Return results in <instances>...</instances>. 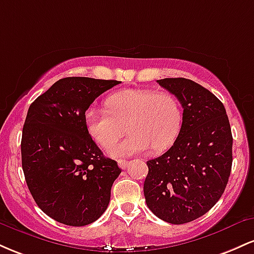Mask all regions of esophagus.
Returning a JSON list of instances; mask_svg holds the SVG:
<instances>
[{"label":"esophagus","mask_w":254,"mask_h":254,"mask_svg":"<svg viewBox=\"0 0 254 254\" xmlns=\"http://www.w3.org/2000/svg\"><path fill=\"white\" fill-rule=\"evenodd\" d=\"M118 166L122 168V170H125L127 167V160H119Z\"/></svg>","instance_id":"34e87169"}]
</instances>
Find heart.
Here are the masks:
<instances>
[{
    "label": "heart",
    "mask_w": 254,
    "mask_h": 254,
    "mask_svg": "<svg viewBox=\"0 0 254 254\" xmlns=\"http://www.w3.org/2000/svg\"><path fill=\"white\" fill-rule=\"evenodd\" d=\"M106 110L89 107L84 123L89 136L101 148H110L121 138L124 127L129 136L110 149V155L123 157L151 149L160 153L173 144L183 123V109L172 93L154 89H125L106 99Z\"/></svg>",
    "instance_id": "heart-1"
}]
</instances>
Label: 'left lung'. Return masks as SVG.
I'll return each instance as SVG.
<instances>
[{
    "instance_id": "1",
    "label": "left lung",
    "mask_w": 254,
    "mask_h": 254,
    "mask_svg": "<svg viewBox=\"0 0 254 254\" xmlns=\"http://www.w3.org/2000/svg\"><path fill=\"white\" fill-rule=\"evenodd\" d=\"M157 83L180 101L183 123L170 149L147 161L144 197L154 215L183 224L203 216L222 196L232 171V130L210 90L183 77Z\"/></svg>"
}]
</instances>
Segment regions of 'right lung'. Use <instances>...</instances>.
I'll return each mask as SVG.
<instances>
[{
  "label": "right lung",
  "instance_id": "obj_1",
  "mask_svg": "<svg viewBox=\"0 0 254 254\" xmlns=\"http://www.w3.org/2000/svg\"><path fill=\"white\" fill-rule=\"evenodd\" d=\"M121 81L65 77L39 95L22 129L21 160L28 190L48 216L66 226L97 221L122 170L89 136L84 113Z\"/></svg>",
  "mask_w": 254,
  "mask_h": 254
}]
</instances>
